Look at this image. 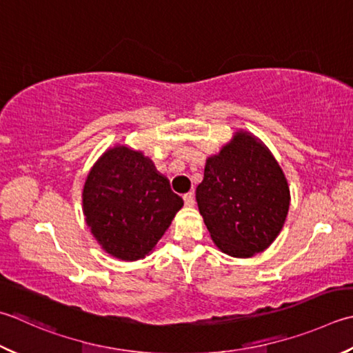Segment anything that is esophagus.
I'll use <instances>...</instances> for the list:
<instances>
[{
	"label": "esophagus",
	"mask_w": 353,
	"mask_h": 353,
	"mask_svg": "<svg viewBox=\"0 0 353 353\" xmlns=\"http://www.w3.org/2000/svg\"><path fill=\"white\" fill-rule=\"evenodd\" d=\"M183 202L186 206H192L194 205V192H186V194H183Z\"/></svg>",
	"instance_id": "esophagus-1"
}]
</instances>
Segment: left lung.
I'll list each match as a JSON object with an SVG mask.
<instances>
[{
  "instance_id": "left-lung-1",
  "label": "left lung",
  "mask_w": 353,
  "mask_h": 353,
  "mask_svg": "<svg viewBox=\"0 0 353 353\" xmlns=\"http://www.w3.org/2000/svg\"><path fill=\"white\" fill-rule=\"evenodd\" d=\"M196 200L219 250L246 259L277 239L291 194L271 151L251 133L237 131L219 154L206 159Z\"/></svg>"
}]
</instances>
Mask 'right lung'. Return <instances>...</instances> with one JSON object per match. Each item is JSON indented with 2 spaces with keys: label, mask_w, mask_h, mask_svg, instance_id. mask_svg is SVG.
I'll list each match as a JSON object with an SVG mask.
<instances>
[{
  "label": "right lung",
  "mask_w": 353,
  "mask_h": 353,
  "mask_svg": "<svg viewBox=\"0 0 353 353\" xmlns=\"http://www.w3.org/2000/svg\"><path fill=\"white\" fill-rule=\"evenodd\" d=\"M82 206L102 250L134 261L153 251L183 200L142 151L116 145L90 170Z\"/></svg>",
  "instance_id": "right-lung-1"
}]
</instances>
